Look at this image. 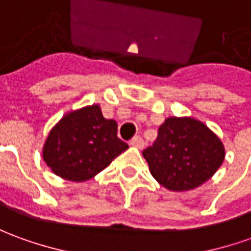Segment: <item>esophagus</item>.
Instances as JSON below:
<instances>
[{"mask_svg":"<svg viewBox=\"0 0 251 251\" xmlns=\"http://www.w3.org/2000/svg\"><path fill=\"white\" fill-rule=\"evenodd\" d=\"M130 144H132L133 147L143 148V147H144V140L141 139L140 136H134V137L130 140Z\"/></svg>","mask_w":251,"mask_h":251,"instance_id":"esophagus-1","label":"esophagus"}]
</instances>
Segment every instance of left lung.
<instances>
[{"label":"left lung","instance_id":"left-lung-1","mask_svg":"<svg viewBox=\"0 0 251 251\" xmlns=\"http://www.w3.org/2000/svg\"><path fill=\"white\" fill-rule=\"evenodd\" d=\"M143 155L158 183L170 191H188L207 181L223 165L221 140L201 121L168 118Z\"/></svg>","mask_w":251,"mask_h":251}]
</instances>
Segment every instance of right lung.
<instances>
[{"label":"right lung","instance_id":"1","mask_svg":"<svg viewBox=\"0 0 251 251\" xmlns=\"http://www.w3.org/2000/svg\"><path fill=\"white\" fill-rule=\"evenodd\" d=\"M117 132V122L104 118L96 104L68 112L49 133L44 161L61 178L86 181L129 148Z\"/></svg>","mask_w":251,"mask_h":251}]
</instances>
